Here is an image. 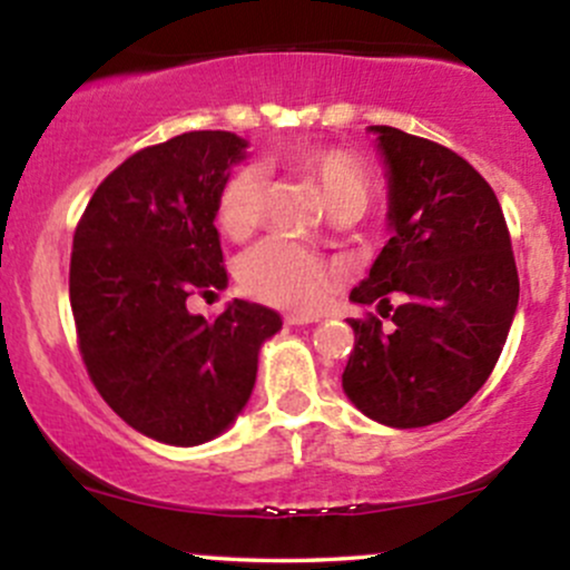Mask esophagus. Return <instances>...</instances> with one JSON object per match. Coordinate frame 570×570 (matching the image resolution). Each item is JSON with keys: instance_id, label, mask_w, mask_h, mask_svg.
<instances>
[{"instance_id": "obj_1", "label": "esophagus", "mask_w": 570, "mask_h": 570, "mask_svg": "<svg viewBox=\"0 0 570 570\" xmlns=\"http://www.w3.org/2000/svg\"><path fill=\"white\" fill-rule=\"evenodd\" d=\"M313 322H318V316H305V313H289V316H286V324L289 326H303Z\"/></svg>"}]
</instances>
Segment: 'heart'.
Listing matches in <instances>:
<instances>
[{
	"instance_id": "obj_1",
	"label": "heart",
	"mask_w": 570,
	"mask_h": 570,
	"mask_svg": "<svg viewBox=\"0 0 570 570\" xmlns=\"http://www.w3.org/2000/svg\"><path fill=\"white\" fill-rule=\"evenodd\" d=\"M292 171L303 174L322 193L326 212L364 208L372 200V176L362 160L337 147H292L284 155ZM265 176L259 168H235L219 189L217 222L230 238H246L263 222ZM238 278L252 297L289 311H316L340 284V267L289 238L259 240L240 257Z\"/></svg>"
}]
</instances>
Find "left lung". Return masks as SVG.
Returning <instances> with one entry per match:
<instances>
[{
    "mask_svg": "<svg viewBox=\"0 0 570 570\" xmlns=\"http://www.w3.org/2000/svg\"><path fill=\"white\" fill-rule=\"evenodd\" d=\"M389 166L394 235L353 303H377L391 330L367 313L343 372L345 394L394 429L440 423L472 399L499 362L520 278L493 187L442 144L372 126ZM396 296L403 303L394 306Z\"/></svg>",
    "mask_w": 570,
    "mask_h": 570,
    "instance_id": "obj_1",
    "label": "left lung"
}]
</instances>
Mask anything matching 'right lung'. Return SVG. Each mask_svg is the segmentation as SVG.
<instances>
[{
  "label": "right lung",
  "mask_w": 570,
  "mask_h": 570,
  "mask_svg": "<svg viewBox=\"0 0 570 570\" xmlns=\"http://www.w3.org/2000/svg\"><path fill=\"white\" fill-rule=\"evenodd\" d=\"M244 149L230 130L144 147L96 187L75 230L69 299L90 381L128 426L179 448L238 417L259 345L281 330L276 311L246 299L212 322L187 311L227 286L214 219Z\"/></svg>",
  "instance_id": "right-lung-1"
}]
</instances>
